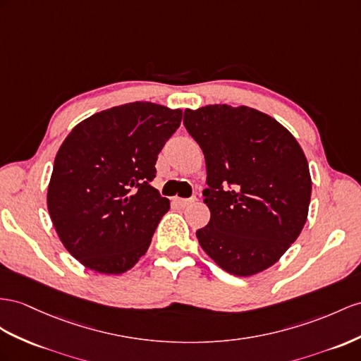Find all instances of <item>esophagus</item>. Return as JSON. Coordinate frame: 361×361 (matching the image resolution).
I'll use <instances>...</instances> for the list:
<instances>
[{"label": "esophagus", "instance_id": "obj_1", "mask_svg": "<svg viewBox=\"0 0 361 361\" xmlns=\"http://www.w3.org/2000/svg\"><path fill=\"white\" fill-rule=\"evenodd\" d=\"M195 201V198H180V197H175L173 198V202L177 206H181V207H186L188 204H190V202Z\"/></svg>", "mask_w": 361, "mask_h": 361}]
</instances>
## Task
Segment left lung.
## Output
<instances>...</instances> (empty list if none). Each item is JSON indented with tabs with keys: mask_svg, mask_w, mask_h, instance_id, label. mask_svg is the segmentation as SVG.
<instances>
[{
	"mask_svg": "<svg viewBox=\"0 0 361 361\" xmlns=\"http://www.w3.org/2000/svg\"><path fill=\"white\" fill-rule=\"evenodd\" d=\"M183 123L206 159L210 221L197 230L202 250L235 276L269 269L308 216L311 177L302 147L273 117L248 106L186 109Z\"/></svg>",
	"mask_w": 361,
	"mask_h": 361,
	"instance_id": "8db88e82",
	"label": "left lung"
}]
</instances>
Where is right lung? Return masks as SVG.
Segmentation results:
<instances>
[{"label": "right lung", "instance_id": "add662e5", "mask_svg": "<svg viewBox=\"0 0 361 361\" xmlns=\"http://www.w3.org/2000/svg\"><path fill=\"white\" fill-rule=\"evenodd\" d=\"M181 117L134 102L92 114L61 145L47 206L62 244L87 269L118 274L146 253L169 209L151 184L155 161Z\"/></svg>", "mask_w": 361, "mask_h": 361}]
</instances>
